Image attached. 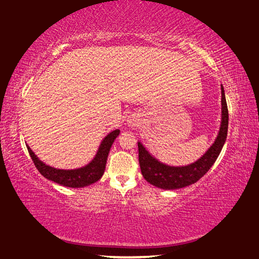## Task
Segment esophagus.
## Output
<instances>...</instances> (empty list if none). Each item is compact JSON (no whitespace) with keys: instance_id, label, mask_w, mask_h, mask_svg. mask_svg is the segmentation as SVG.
Segmentation results:
<instances>
[{"instance_id":"obj_1","label":"esophagus","mask_w":259,"mask_h":259,"mask_svg":"<svg viewBox=\"0 0 259 259\" xmlns=\"http://www.w3.org/2000/svg\"><path fill=\"white\" fill-rule=\"evenodd\" d=\"M141 117L137 114H132L128 119H127V124L131 126V127H135V126H139L141 124Z\"/></svg>"}]
</instances>
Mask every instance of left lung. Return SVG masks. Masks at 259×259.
Masks as SVG:
<instances>
[{"instance_id": "obj_1", "label": "left lung", "mask_w": 259, "mask_h": 259, "mask_svg": "<svg viewBox=\"0 0 259 259\" xmlns=\"http://www.w3.org/2000/svg\"><path fill=\"white\" fill-rule=\"evenodd\" d=\"M228 107H227L224 87L221 85V125L217 139L210 149L196 162L184 166H170L152 156L141 142L139 144V162L141 172L147 182L164 190H174L188 187L199 181L219 156L227 140L228 132Z\"/></svg>"}]
</instances>
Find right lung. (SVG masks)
<instances>
[{"instance_id": "obj_1", "label": "right lung", "mask_w": 259, "mask_h": 259, "mask_svg": "<svg viewBox=\"0 0 259 259\" xmlns=\"http://www.w3.org/2000/svg\"><path fill=\"white\" fill-rule=\"evenodd\" d=\"M119 130L110 132L100 143L98 152L96 156L94 157V160L91 163H88L86 166L75 168V170H61V168H55L50 165H47L46 163L39 160V157L34 154L33 151L28 145H26V147H28L29 154L35 167L48 180L68 188H83L97 182L103 177L105 167H106L109 150L116 137L119 135Z\"/></svg>"}]
</instances>
